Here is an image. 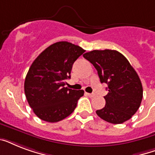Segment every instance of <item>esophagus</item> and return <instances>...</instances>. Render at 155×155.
<instances>
[{
  "label": "esophagus",
  "instance_id": "34e87169",
  "mask_svg": "<svg viewBox=\"0 0 155 155\" xmlns=\"http://www.w3.org/2000/svg\"><path fill=\"white\" fill-rule=\"evenodd\" d=\"M86 94H87V96H88V97H95L94 93H86Z\"/></svg>",
  "mask_w": 155,
  "mask_h": 155
}]
</instances>
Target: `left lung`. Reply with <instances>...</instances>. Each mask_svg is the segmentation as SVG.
I'll return each mask as SVG.
<instances>
[{
  "instance_id": "obj_1",
  "label": "left lung",
  "mask_w": 155,
  "mask_h": 155,
  "mask_svg": "<svg viewBox=\"0 0 155 155\" xmlns=\"http://www.w3.org/2000/svg\"><path fill=\"white\" fill-rule=\"evenodd\" d=\"M97 69L101 83L108 84L105 106L96 113L112 124H121L139 108L143 96L142 85L128 59L114 50H94L84 54Z\"/></svg>"
}]
</instances>
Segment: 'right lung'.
Returning a JSON list of instances; mask_svg holds the SVG:
<instances>
[{"mask_svg": "<svg viewBox=\"0 0 155 155\" xmlns=\"http://www.w3.org/2000/svg\"><path fill=\"white\" fill-rule=\"evenodd\" d=\"M85 51L68 42H58L45 49L30 66L24 89L27 101L41 120L58 122L71 114L84 90L64 87L74 62Z\"/></svg>", "mask_w": 155, "mask_h": 155, "instance_id": "right-lung-1", "label": "right lung"}]
</instances>
